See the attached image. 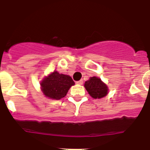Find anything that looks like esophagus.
I'll return each instance as SVG.
<instances>
[{
  "label": "esophagus",
  "instance_id": "34e87169",
  "mask_svg": "<svg viewBox=\"0 0 150 150\" xmlns=\"http://www.w3.org/2000/svg\"><path fill=\"white\" fill-rule=\"evenodd\" d=\"M76 84H78V85H82L83 83V81L81 79V80H79V81L76 82Z\"/></svg>",
  "mask_w": 150,
  "mask_h": 150
}]
</instances>
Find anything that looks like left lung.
<instances>
[{"instance_id": "8db88e82", "label": "left lung", "mask_w": 150, "mask_h": 150, "mask_svg": "<svg viewBox=\"0 0 150 150\" xmlns=\"http://www.w3.org/2000/svg\"><path fill=\"white\" fill-rule=\"evenodd\" d=\"M84 86L93 98L99 99L104 98L108 93V88L107 85L101 81V79L96 76L90 77L86 81Z\"/></svg>"}]
</instances>
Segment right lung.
<instances>
[{"label": "right lung", "instance_id": "1", "mask_svg": "<svg viewBox=\"0 0 150 150\" xmlns=\"http://www.w3.org/2000/svg\"><path fill=\"white\" fill-rule=\"evenodd\" d=\"M75 84L72 78L68 75L54 71L45 77L40 83L41 90L49 98L60 100L65 97L67 91Z\"/></svg>", "mask_w": 150, "mask_h": 150}]
</instances>
